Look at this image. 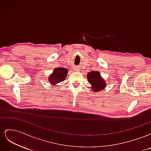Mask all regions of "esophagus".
<instances>
[{
	"instance_id": "esophagus-1",
	"label": "esophagus",
	"mask_w": 151,
	"mask_h": 151,
	"mask_svg": "<svg viewBox=\"0 0 151 151\" xmlns=\"http://www.w3.org/2000/svg\"><path fill=\"white\" fill-rule=\"evenodd\" d=\"M74 69H75L76 71H79V68H75Z\"/></svg>"
}]
</instances>
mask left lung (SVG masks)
Masks as SVG:
<instances>
[{"mask_svg":"<svg viewBox=\"0 0 151 151\" xmlns=\"http://www.w3.org/2000/svg\"><path fill=\"white\" fill-rule=\"evenodd\" d=\"M88 81L91 85V89L94 92L103 90L106 87V82L100 75V72L98 71H91L88 75Z\"/></svg>","mask_w":151,"mask_h":151,"instance_id":"8db88e82","label":"left lung"}]
</instances>
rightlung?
I'll list each match as a JSON object with an SVG mask.
<instances>
[{"label":"right lung","instance_id":"right-lung-1","mask_svg":"<svg viewBox=\"0 0 151 151\" xmlns=\"http://www.w3.org/2000/svg\"><path fill=\"white\" fill-rule=\"evenodd\" d=\"M68 70L65 68H55L48 77V81L52 85H55L66 79Z\"/></svg>","mask_w":151,"mask_h":151}]
</instances>
